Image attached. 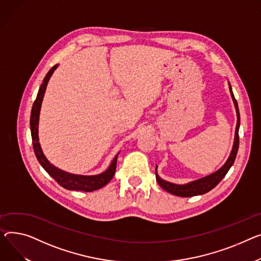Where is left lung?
Wrapping results in <instances>:
<instances>
[{
    "instance_id": "1",
    "label": "left lung",
    "mask_w": 261,
    "mask_h": 261,
    "mask_svg": "<svg viewBox=\"0 0 261 261\" xmlns=\"http://www.w3.org/2000/svg\"><path fill=\"white\" fill-rule=\"evenodd\" d=\"M229 84V90L234 102V106L236 109V115H237V124H236V128H235V136H234V143H233V147H232V151L230 153V156L228 158L227 162H225L217 171L211 173V174L206 175L204 177L195 179L193 181H189L187 184L184 185H177V184H173L170 181H167L163 178L160 177V175L158 174V166H156L155 169V176H156V181L159 182V185L165 190L167 192L176 195V196H180V197H191V196H196V195H201L204 194L206 192H209L213 188H215L220 180L225 176L228 171L230 170V168L233 166L234 161L236 159V154L238 151V146H239V136H238V131H239V126H240V115H239V110H238V105L237 101L234 97L233 91H232V87L230 82H228Z\"/></svg>"
}]
</instances>
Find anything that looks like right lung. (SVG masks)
Here are the masks:
<instances>
[{"label": "right lung", "mask_w": 261, "mask_h": 261, "mask_svg": "<svg viewBox=\"0 0 261 261\" xmlns=\"http://www.w3.org/2000/svg\"><path fill=\"white\" fill-rule=\"evenodd\" d=\"M58 67L59 65L52 67L49 70V72L46 74V76L44 77L43 83L39 89L37 98L34 100L33 106H32L31 115H30V129H31V137H32V145H33L34 153H36L37 159L41 164V166L44 168V170L60 186L71 191H85V192H92L94 190L100 189L103 186H106L113 178L115 174V170H116L117 156L119 153L115 155V158L112 160L108 169L106 171H103L102 173H99V174H96V175H79V174H72V173L61 170L58 167L52 165L47 160L45 154L43 153V150L39 142V120H40L42 101L46 92L48 82Z\"/></svg>", "instance_id": "1"}]
</instances>
